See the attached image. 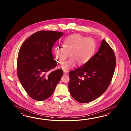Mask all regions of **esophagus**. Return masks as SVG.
<instances>
[{"mask_svg":"<svg viewBox=\"0 0 131 131\" xmlns=\"http://www.w3.org/2000/svg\"><path fill=\"white\" fill-rule=\"evenodd\" d=\"M68 73V71L67 70H63V73L64 74H67V73Z\"/></svg>","mask_w":131,"mask_h":131,"instance_id":"34e87169","label":"esophagus"}]
</instances>
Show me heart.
Masks as SVG:
<instances>
[{
	"instance_id": "1",
	"label": "heart",
	"mask_w": 131,
	"mask_h": 131,
	"mask_svg": "<svg viewBox=\"0 0 131 131\" xmlns=\"http://www.w3.org/2000/svg\"><path fill=\"white\" fill-rule=\"evenodd\" d=\"M64 43V47L58 46L53 50L56 59L60 64L64 63L70 53L71 58L62 66L64 69L72 68L76 63L79 66L85 64L95 51V43L93 40L80 34H72L67 37Z\"/></svg>"
}]
</instances>
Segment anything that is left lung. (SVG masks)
Instances as JSON below:
<instances>
[{
    "instance_id": "1",
    "label": "left lung",
    "mask_w": 131,
    "mask_h": 131,
    "mask_svg": "<svg viewBox=\"0 0 131 131\" xmlns=\"http://www.w3.org/2000/svg\"><path fill=\"white\" fill-rule=\"evenodd\" d=\"M116 62L113 50L103 39L95 55L82 67L70 71L68 88L72 97L87 103L100 97L111 83Z\"/></svg>"
}]
</instances>
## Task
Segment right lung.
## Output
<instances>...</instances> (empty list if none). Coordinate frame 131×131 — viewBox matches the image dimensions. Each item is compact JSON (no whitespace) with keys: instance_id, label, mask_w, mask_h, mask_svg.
<instances>
[{"instance_id":"1","label":"right lung","mask_w":131,"mask_h":131,"mask_svg":"<svg viewBox=\"0 0 131 131\" xmlns=\"http://www.w3.org/2000/svg\"><path fill=\"white\" fill-rule=\"evenodd\" d=\"M63 34L39 31L26 39L20 48L18 77L28 95L35 100L50 97L63 75L61 69L47 73L57 66L51 53L52 48Z\"/></svg>"}]
</instances>
